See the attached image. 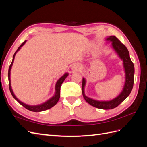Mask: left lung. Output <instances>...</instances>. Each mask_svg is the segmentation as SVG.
I'll return each mask as SVG.
<instances>
[{"label": "left lung", "instance_id": "8db88e82", "mask_svg": "<svg viewBox=\"0 0 147 147\" xmlns=\"http://www.w3.org/2000/svg\"><path fill=\"white\" fill-rule=\"evenodd\" d=\"M107 40L112 41V47L118 55L123 61V65L126 72V82L122 92L116 98L110 101H98L89 98L84 94V88L85 85V80L83 78L82 81V94L85 100L89 104L94 107L100 109H112L117 107L120 104L125 100L127 97L130 94L134 84V66L132 62L129 51L126 46L120 42L114 35L107 38Z\"/></svg>", "mask_w": 147, "mask_h": 147}]
</instances>
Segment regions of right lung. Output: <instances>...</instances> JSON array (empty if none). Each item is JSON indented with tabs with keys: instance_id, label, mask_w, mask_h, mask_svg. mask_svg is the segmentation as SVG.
<instances>
[{
	"instance_id": "right-lung-1",
	"label": "right lung",
	"mask_w": 147,
	"mask_h": 147,
	"mask_svg": "<svg viewBox=\"0 0 147 147\" xmlns=\"http://www.w3.org/2000/svg\"><path fill=\"white\" fill-rule=\"evenodd\" d=\"M25 43H26V41H24L23 43L21 44V45L18 47V50L16 51V52L15 53V54H14V55H13V57L12 62H11V64H10V65L9 67V69H8V83H8V84H9V89H10V92H11L12 96L14 97L15 99H16L21 105H23L24 107H25L26 109H28V110H29L30 111H32V112H42V111H44V110H47V109H49L51 108L52 107L55 105L57 104V102H58V100L59 99V97H60V88H61V86L62 83H63V82L64 81V80L65 79V78L68 76V74H64L63 77H62L61 78H60L58 80H57V83L56 84V86H55V90H56L55 95L53 96V97H52L50 99H49L46 102H45V103H43V104H40V105H27V104H25L23 103V102H21L20 100H19L18 99L16 98V96H15V94H13V91L11 90V84H10V70H11V66H12V64L13 63V61H14L15 56L16 55V52L20 50V48L22 46H23Z\"/></svg>"
}]
</instances>
